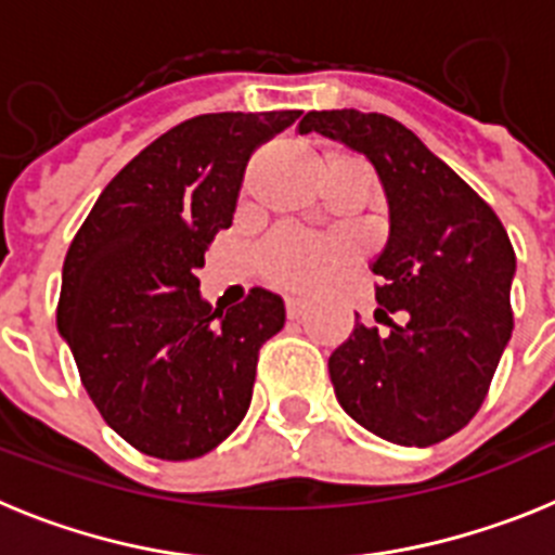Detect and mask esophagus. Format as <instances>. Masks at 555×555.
<instances>
[{"mask_svg":"<svg viewBox=\"0 0 555 555\" xmlns=\"http://www.w3.org/2000/svg\"><path fill=\"white\" fill-rule=\"evenodd\" d=\"M306 311H308V300H302V297H286V313L292 317V320H300Z\"/></svg>","mask_w":555,"mask_h":555,"instance_id":"obj_1","label":"esophagus"}]
</instances>
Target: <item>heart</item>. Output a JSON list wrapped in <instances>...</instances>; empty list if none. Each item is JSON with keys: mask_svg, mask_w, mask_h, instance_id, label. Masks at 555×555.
<instances>
[{"mask_svg": "<svg viewBox=\"0 0 555 555\" xmlns=\"http://www.w3.org/2000/svg\"><path fill=\"white\" fill-rule=\"evenodd\" d=\"M347 258H350V242L333 235L278 233L263 247L267 274L288 288L317 286Z\"/></svg>", "mask_w": 555, "mask_h": 555, "instance_id": "b5f03b06", "label": "heart"}]
</instances>
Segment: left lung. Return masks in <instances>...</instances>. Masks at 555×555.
<instances>
[{"label": "left lung", "instance_id": "1", "mask_svg": "<svg viewBox=\"0 0 555 555\" xmlns=\"http://www.w3.org/2000/svg\"><path fill=\"white\" fill-rule=\"evenodd\" d=\"M320 132L364 155L389 208V238L370 269L389 331L356 322L327 361L338 405L375 436L430 448L461 430L487 397L512 338L517 272L506 228L409 127L384 113L311 111L300 135Z\"/></svg>", "mask_w": 555, "mask_h": 555}]
</instances>
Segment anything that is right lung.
Returning <instances> with one entry per match:
<instances>
[{
	"mask_svg": "<svg viewBox=\"0 0 555 555\" xmlns=\"http://www.w3.org/2000/svg\"><path fill=\"white\" fill-rule=\"evenodd\" d=\"M297 116L205 113L171 127L105 185L68 247L57 331L102 420L141 453L199 459L247 414L258 350L286 306L253 288L214 308L197 269L233 224L253 150Z\"/></svg>",
	"mask_w": 555,
	"mask_h": 555,
	"instance_id": "add662e5",
	"label": "right lung"
}]
</instances>
